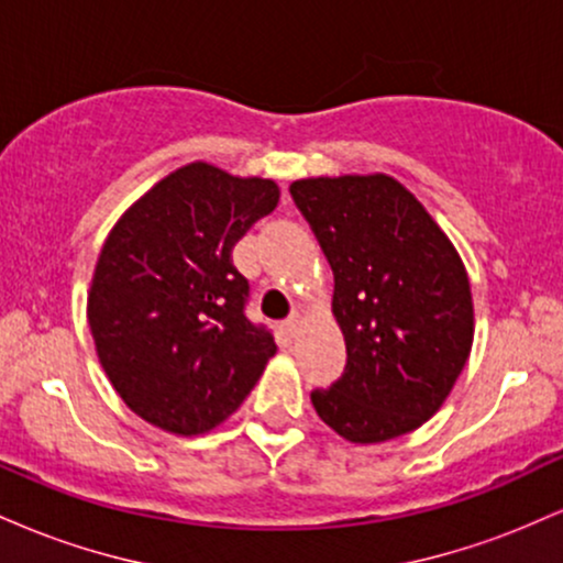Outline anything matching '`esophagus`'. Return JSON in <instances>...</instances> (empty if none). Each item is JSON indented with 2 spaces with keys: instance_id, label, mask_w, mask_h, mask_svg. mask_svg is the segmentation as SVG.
<instances>
[{
  "instance_id": "obj_1",
  "label": "esophagus",
  "mask_w": 563,
  "mask_h": 563,
  "mask_svg": "<svg viewBox=\"0 0 563 563\" xmlns=\"http://www.w3.org/2000/svg\"><path fill=\"white\" fill-rule=\"evenodd\" d=\"M283 331H286V335H290V339H294L296 333H299V318H288L286 322H283Z\"/></svg>"
}]
</instances>
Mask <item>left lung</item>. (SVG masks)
<instances>
[{
  "label": "left lung",
  "mask_w": 563,
  "mask_h": 563,
  "mask_svg": "<svg viewBox=\"0 0 563 563\" xmlns=\"http://www.w3.org/2000/svg\"><path fill=\"white\" fill-rule=\"evenodd\" d=\"M290 198L333 269L346 341L344 373L312 389L314 410L360 444L418 429L448 399L474 339L461 256L386 174L299 179Z\"/></svg>",
  "instance_id": "1"
}]
</instances>
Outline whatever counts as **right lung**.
<instances>
[{
	"label": "right lung",
	"instance_id": "add662e5",
	"mask_svg": "<svg viewBox=\"0 0 563 563\" xmlns=\"http://www.w3.org/2000/svg\"><path fill=\"white\" fill-rule=\"evenodd\" d=\"M280 190L209 164L169 174L111 230L95 267L89 328L102 371L145 421L203 434L235 412L275 354L254 322L241 238Z\"/></svg>",
	"mask_w": 563,
	"mask_h": 563
}]
</instances>
